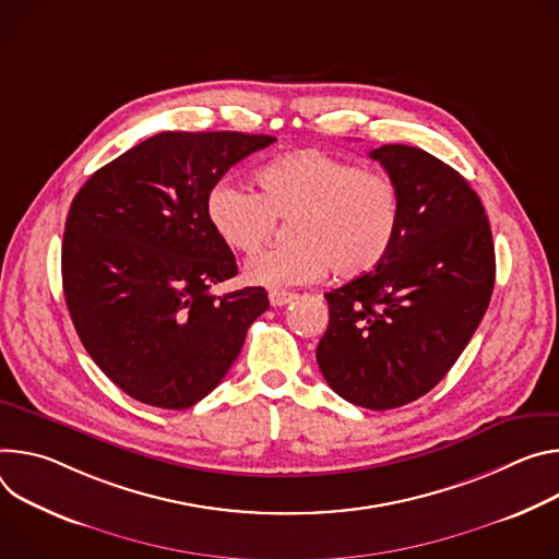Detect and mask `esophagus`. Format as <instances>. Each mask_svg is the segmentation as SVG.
I'll return each instance as SVG.
<instances>
[{"mask_svg":"<svg viewBox=\"0 0 559 559\" xmlns=\"http://www.w3.org/2000/svg\"><path fill=\"white\" fill-rule=\"evenodd\" d=\"M295 297H297V295H295V293H288V290H271V293H269L271 306H275V308L290 304Z\"/></svg>","mask_w":559,"mask_h":559,"instance_id":"34e87169","label":"esophagus"}]
</instances>
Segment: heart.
I'll return each mask as SVG.
<instances>
[{
    "label": "heart",
    "mask_w": 559,
    "mask_h": 559,
    "mask_svg": "<svg viewBox=\"0 0 559 559\" xmlns=\"http://www.w3.org/2000/svg\"><path fill=\"white\" fill-rule=\"evenodd\" d=\"M258 183L260 193L219 179L206 195L213 230L239 253H255L277 219H290V241L248 260V282L280 290L318 282L329 266L350 280L389 258L402 222V193L389 175L306 148L264 164Z\"/></svg>",
    "instance_id": "b5f03b06"
}]
</instances>
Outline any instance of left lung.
Here are the masks:
<instances>
[{"label":"left lung","mask_w":559,"mask_h":559,"mask_svg":"<svg viewBox=\"0 0 559 559\" xmlns=\"http://www.w3.org/2000/svg\"><path fill=\"white\" fill-rule=\"evenodd\" d=\"M370 159L402 193L400 233L376 271L324 295L318 364L346 402L389 411L440 384L471 342L490 301L495 248L484 206L455 168L404 144Z\"/></svg>","instance_id":"obj_1"}]
</instances>
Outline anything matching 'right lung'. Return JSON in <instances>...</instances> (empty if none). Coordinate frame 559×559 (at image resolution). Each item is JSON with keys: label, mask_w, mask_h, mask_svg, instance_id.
I'll return each mask as SVG.
<instances>
[{"label": "right lung", "mask_w": 559, "mask_h": 559, "mask_svg": "<svg viewBox=\"0 0 559 559\" xmlns=\"http://www.w3.org/2000/svg\"><path fill=\"white\" fill-rule=\"evenodd\" d=\"M271 135L159 133L95 170L75 195L61 282L75 331L106 378L142 404L183 411L206 397L269 308L237 275L206 195Z\"/></svg>", "instance_id": "1"}]
</instances>
